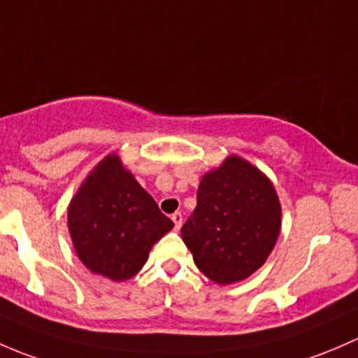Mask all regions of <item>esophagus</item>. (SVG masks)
Here are the masks:
<instances>
[{
  "label": "esophagus",
  "instance_id": "esophagus-1",
  "mask_svg": "<svg viewBox=\"0 0 358 358\" xmlns=\"http://www.w3.org/2000/svg\"><path fill=\"white\" fill-rule=\"evenodd\" d=\"M171 219H172V222H174L176 229H180V226H182V213H179V212L172 213Z\"/></svg>",
  "mask_w": 358,
  "mask_h": 358
}]
</instances>
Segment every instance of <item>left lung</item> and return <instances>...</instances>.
<instances>
[{
    "label": "left lung",
    "instance_id": "obj_1",
    "mask_svg": "<svg viewBox=\"0 0 358 358\" xmlns=\"http://www.w3.org/2000/svg\"><path fill=\"white\" fill-rule=\"evenodd\" d=\"M281 231V203L274 186L241 157L206 172L196 208L180 227L196 267L217 285L252 275L271 255Z\"/></svg>",
    "mask_w": 358,
    "mask_h": 358
}]
</instances>
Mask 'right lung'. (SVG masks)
<instances>
[{"mask_svg": "<svg viewBox=\"0 0 358 358\" xmlns=\"http://www.w3.org/2000/svg\"><path fill=\"white\" fill-rule=\"evenodd\" d=\"M67 215L80 262L117 282L138 274L152 246L174 227L115 153L80 184Z\"/></svg>", "mask_w": 358, "mask_h": 358, "instance_id": "add662e5", "label": "right lung"}]
</instances>
